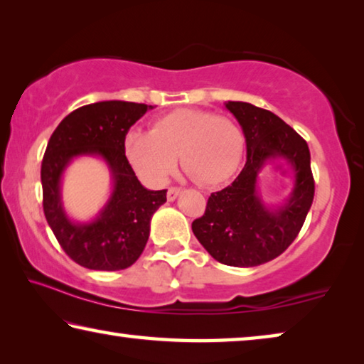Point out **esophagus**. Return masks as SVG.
Instances as JSON below:
<instances>
[{"instance_id":"34e87169","label":"esophagus","mask_w":364,"mask_h":364,"mask_svg":"<svg viewBox=\"0 0 364 364\" xmlns=\"http://www.w3.org/2000/svg\"><path fill=\"white\" fill-rule=\"evenodd\" d=\"M180 193H181V189L180 188H170L168 191H167V199L170 200V202H173L178 196H180Z\"/></svg>"}]
</instances>
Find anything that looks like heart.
<instances>
[{"mask_svg": "<svg viewBox=\"0 0 364 364\" xmlns=\"http://www.w3.org/2000/svg\"><path fill=\"white\" fill-rule=\"evenodd\" d=\"M123 149L139 178L152 186L167 181L180 152L183 168L205 186L236 173L244 154V134L236 123L199 109H178L154 122L151 132L132 130Z\"/></svg>", "mask_w": 364, "mask_h": 364, "instance_id": "b5f03b06", "label": "heart"}]
</instances>
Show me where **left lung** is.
<instances>
[{
    "label": "left lung",
    "mask_w": 364,
    "mask_h": 364,
    "mask_svg": "<svg viewBox=\"0 0 364 364\" xmlns=\"http://www.w3.org/2000/svg\"><path fill=\"white\" fill-rule=\"evenodd\" d=\"M241 125L247 162L230 186L212 193L205 213L193 221V232L215 260L250 268L281 255L297 237L315 196L310 149L300 134L267 109L228 101ZM281 158L294 173V189L282 206L268 208L257 194V173Z\"/></svg>",
    "instance_id": "left-lung-1"
}]
</instances>
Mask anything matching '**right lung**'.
I'll list each match as a JSON object with an SVG mask.
<instances>
[{"label":"right lung","mask_w":364,"mask_h":364,"mask_svg":"<svg viewBox=\"0 0 364 364\" xmlns=\"http://www.w3.org/2000/svg\"><path fill=\"white\" fill-rule=\"evenodd\" d=\"M152 106L101 101L78 107L59 123L41 162L43 210L49 228L73 262L88 269H125L143 254L151 218L167 202V189H146L134 175L123 141ZM80 155L101 156L113 175V194L88 224L72 222L62 207L60 178Z\"/></svg>","instance_id":"obj_1"}]
</instances>
